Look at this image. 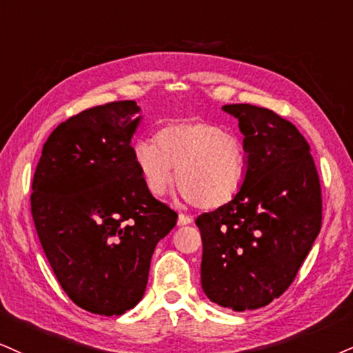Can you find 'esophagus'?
Instances as JSON below:
<instances>
[{
    "label": "esophagus",
    "instance_id": "obj_1",
    "mask_svg": "<svg viewBox=\"0 0 353 353\" xmlns=\"http://www.w3.org/2000/svg\"><path fill=\"white\" fill-rule=\"evenodd\" d=\"M191 221L193 219H191L190 216L183 214V212H180V214H178V225H186V224H190Z\"/></svg>",
    "mask_w": 353,
    "mask_h": 353
}]
</instances>
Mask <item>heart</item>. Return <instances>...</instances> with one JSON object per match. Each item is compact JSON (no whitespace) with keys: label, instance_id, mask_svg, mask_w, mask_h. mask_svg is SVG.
Returning <instances> with one entry per match:
<instances>
[{"label":"heart","instance_id":"1","mask_svg":"<svg viewBox=\"0 0 353 353\" xmlns=\"http://www.w3.org/2000/svg\"><path fill=\"white\" fill-rule=\"evenodd\" d=\"M132 159L149 193H167L175 180V168L178 190L201 210H217L232 201L249 170L242 137L203 119L162 125L155 141L139 139L134 143Z\"/></svg>","mask_w":353,"mask_h":353}]
</instances>
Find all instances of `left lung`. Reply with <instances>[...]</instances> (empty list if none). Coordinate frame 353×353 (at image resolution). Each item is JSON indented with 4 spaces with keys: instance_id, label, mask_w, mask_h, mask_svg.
Returning a JSON list of instances; mask_svg holds the SVG:
<instances>
[{
    "instance_id": "8db88e82",
    "label": "left lung",
    "mask_w": 353,
    "mask_h": 353,
    "mask_svg": "<svg viewBox=\"0 0 353 353\" xmlns=\"http://www.w3.org/2000/svg\"><path fill=\"white\" fill-rule=\"evenodd\" d=\"M239 119L249 170L232 201L196 217L201 285L234 311L280 298L296 278L323 224V196L310 143L276 112L225 104Z\"/></svg>"
}]
</instances>
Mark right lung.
<instances>
[{
    "instance_id": "add662e5",
    "label": "right lung",
    "mask_w": 353,
    "mask_h": 353,
    "mask_svg": "<svg viewBox=\"0 0 353 353\" xmlns=\"http://www.w3.org/2000/svg\"><path fill=\"white\" fill-rule=\"evenodd\" d=\"M136 101H112L52 130L30 212L57 280L81 310L119 316L141 301L157 242L178 214L152 196L132 159Z\"/></svg>"
}]
</instances>
